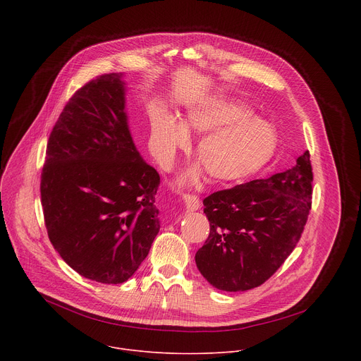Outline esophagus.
<instances>
[{
  "instance_id": "34e87169",
  "label": "esophagus",
  "mask_w": 361,
  "mask_h": 361,
  "mask_svg": "<svg viewBox=\"0 0 361 361\" xmlns=\"http://www.w3.org/2000/svg\"><path fill=\"white\" fill-rule=\"evenodd\" d=\"M184 202H185V209L188 212H195L201 207L200 200L197 195H191V194H185L184 195Z\"/></svg>"
}]
</instances>
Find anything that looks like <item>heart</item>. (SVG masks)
<instances>
[{
    "mask_svg": "<svg viewBox=\"0 0 361 361\" xmlns=\"http://www.w3.org/2000/svg\"><path fill=\"white\" fill-rule=\"evenodd\" d=\"M185 124L205 133L195 154L205 171L217 181H243L263 170L274 157L279 145L276 127L254 117L245 104L230 98H213L191 107ZM185 126L163 107L152 109L149 116V147L166 167L174 163L178 149L188 144ZM198 178V170L183 177V183Z\"/></svg>",
    "mask_w": 361,
    "mask_h": 361,
    "instance_id": "obj_1",
    "label": "heart"
}]
</instances>
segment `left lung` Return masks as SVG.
I'll return each mask as SVG.
<instances>
[{
	"label": "left lung",
	"mask_w": 361,
	"mask_h": 361,
	"mask_svg": "<svg viewBox=\"0 0 361 361\" xmlns=\"http://www.w3.org/2000/svg\"><path fill=\"white\" fill-rule=\"evenodd\" d=\"M310 152L264 180H252L205 197L210 234L195 254L200 273L223 291L262 286L297 245L312 210Z\"/></svg>",
	"instance_id": "left-lung-1"
}]
</instances>
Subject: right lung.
<instances>
[{"mask_svg": "<svg viewBox=\"0 0 361 361\" xmlns=\"http://www.w3.org/2000/svg\"><path fill=\"white\" fill-rule=\"evenodd\" d=\"M124 95L123 74L75 91L49 134L39 185L51 244L104 284L127 281L160 231V176L133 142Z\"/></svg>", "mask_w": 361, "mask_h": 361, "instance_id": "add662e5", "label": "right lung"}]
</instances>
